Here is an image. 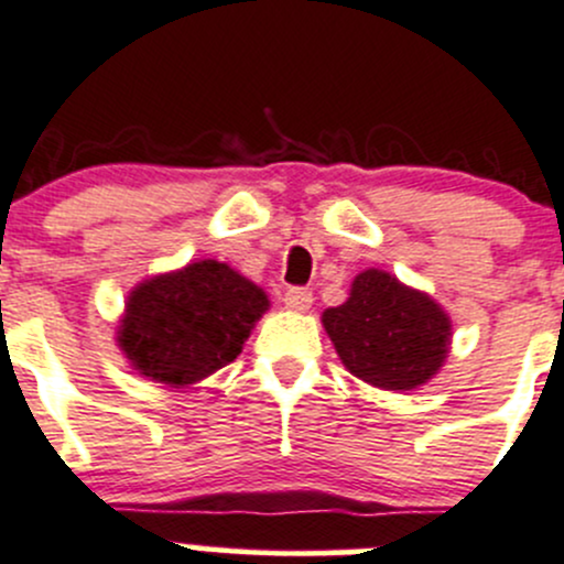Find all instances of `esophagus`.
Wrapping results in <instances>:
<instances>
[{"label": "esophagus", "mask_w": 564, "mask_h": 564, "mask_svg": "<svg viewBox=\"0 0 564 564\" xmlns=\"http://www.w3.org/2000/svg\"><path fill=\"white\" fill-rule=\"evenodd\" d=\"M283 303H286V308L292 311H308L311 303H314V292L303 286H292L286 289V294H283Z\"/></svg>", "instance_id": "34e87169"}]
</instances>
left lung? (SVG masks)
Returning a JSON list of instances; mask_svg holds the SVG:
<instances>
[{"label":"left lung","instance_id":"obj_1","mask_svg":"<svg viewBox=\"0 0 564 564\" xmlns=\"http://www.w3.org/2000/svg\"><path fill=\"white\" fill-rule=\"evenodd\" d=\"M340 362L362 382L382 390H414L445 362L451 318L414 289L382 270H366L351 294L322 316Z\"/></svg>","mask_w":564,"mask_h":564}]
</instances>
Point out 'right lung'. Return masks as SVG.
I'll return each instance as SVG.
<instances>
[{
	"instance_id": "add662e5",
	"label": "right lung",
	"mask_w": 564,
	"mask_h": 564,
	"mask_svg": "<svg viewBox=\"0 0 564 564\" xmlns=\"http://www.w3.org/2000/svg\"><path fill=\"white\" fill-rule=\"evenodd\" d=\"M267 305V294L229 264L196 261L130 294L119 346L139 373L185 388L237 360Z\"/></svg>"
}]
</instances>
